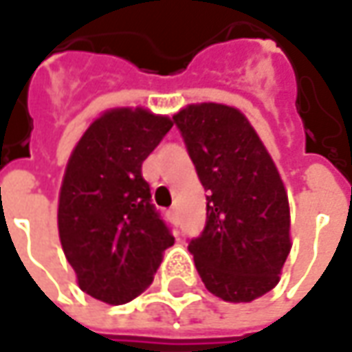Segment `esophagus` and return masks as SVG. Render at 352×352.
<instances>
[{
    "instance_id": "1",
    "label": "esophagus",
    "mask_w": 352,
    "mask_h": 352,
    "mask_svg": "<svg viewBox=\"0 0 352 352\" xmlns=\"http://www.w3.org/2000/svg\"><path fill=\"white\" fill-rule=\"evenodd\" d=\"M168 215L172 221H176V219H178V210H176V208H172V210L168 211Z\"/></svg>"
}]
</instances>
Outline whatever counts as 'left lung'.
Returning <instances> with one entry per match:
<instances>
[{"mask_svg":"<svg viewBox=\"0 0 352 352\" xmlns=\"http://www.w3.org/2000/svg\"><path fill=\"white\" fill-rule=\"evenodd\" d=\"M172 123L208 192L206 227L188 245L197 274L225 302H252L276 286L292 249L290 208L280 174L235 107L188 105Z\"/></svg>","mask_w":352,"mask_h":352,"instance_id":"left-lung-1","label":"left lung"}]
</instances>
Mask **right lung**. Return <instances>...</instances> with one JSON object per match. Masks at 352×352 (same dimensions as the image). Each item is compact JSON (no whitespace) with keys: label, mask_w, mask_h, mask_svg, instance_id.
Listing matches in <instances>:
<instances>
[{"label":"right lung","mask_w":352,"mask_h":352,"mask_svg":"<svg viewBox=\"0 0 352 352\" xmlns=\"http://www.w3.org/2000/svg\"><path fill=\"white\" fill-rule=\"evenodd\" d=\"M172 129L146 109H111L82 135L58 199V235L80 288L121 305L144 292L174 245L151 199L142 160Z\"/></svg>","instance_id":"add662e5"}]
</instances>
